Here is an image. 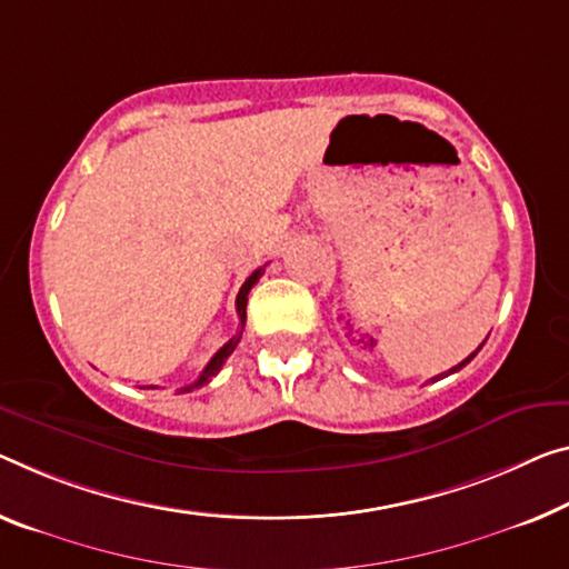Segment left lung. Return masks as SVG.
<instances>
[{
	"mask_svg": "<svg viewBox=\"0 0 569 569\" xmlns=\"http://www.w3.org/2000/svg\"><path fill=\"white\" fill-rule=\"evenodd\" d=\"M478 351H480V348H478ZM478 351H476V353H478ZM476 353H470V356L466 358V361H462V363H458V366H456V369H450L448 373H440V376H435V379H432V381H437V379H442V376H450V373H456V371H460V369H462V366H466V363H470V361H473V358H476Z\"/></svg>",
	"mask_w": 569,
	"mask_h": 569,
	"instance_id": "obj_1",
	"label": "left lung"
}]
</instances>
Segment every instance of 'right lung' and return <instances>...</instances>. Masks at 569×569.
<instances>
[{
  "label": "right lung",
  "instance_id": "obj_1",
  "mask_svg": "<svg viewBox=\"0 0 569 569\" xmlns=\"http://www.w3.org/2000/svg\"><path fill=\"white\" fill-rule=\"evenodd\" d=\"M261 272H264V269H261V267H259V269H254V272L249 274L247 282L241 284L239 297H236V310H239L241 330H243V322H247V300H249V292H251V287H254V284L259 282ZM241 330H239V333H236V336L229 340V343H226V346L221 348V351H218V353L211 358V361H208V366H206V369H203V373L198 376V381H193V383H190V387H186V389H182V391H190V389H198V387H203V383L211 381L213 376H216L218 371H221V366L226 363V358H229V356L233 353V348L239 346V340H241Z\"/></svg>",
  "mask_w": 569,
  "mask_h": 569
}]
</instances>
